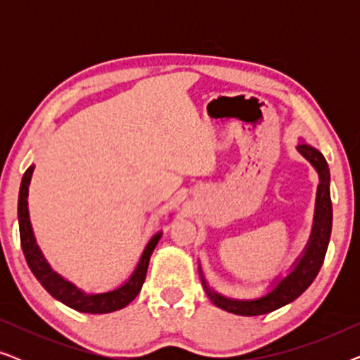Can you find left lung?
<instances>
[{
    "label": "left lung",
    "mask_w": 360,
    "mask_h": 360,
    "mask_svg": "<svg viewBox=\"0 0 360 360\" xmlns=\"http://www.w3.org/2000/svg\"><path fill=\"white\" fill-rule=\"evenodd\" d=\"M298 152L314 167V169H316L319 175L314 223L307 249H304L302 259L295 264V269L292 272H290L283 280H280L277 287H275L272 292L265 295V297L255 300L226 298L223 295L213 292V290L206 285L203 275H201V282L205 285V290L206 293H208L210 300L216 304V307L224 309V311L240 314V316H259V314L275 311V309L282 308L285 304L292 303L293 300H297L300 295L313 283L319 269H321L333 228V203L331 193H329V169L326 159H324L321 152L314 149V147L302 142V144H298Z\"/></svg>",
    "instance_id": "left-lung-1"
}]
</instances>
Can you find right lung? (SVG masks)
<instances>
[{"label": "right lung", "instance_id": "right-lung-1", "mask_svg": "<svg viewBox=\"0 0 360 360\" xmlns=\"http://www.w3.org/2000/svg\"><path fill=\"white\" fill-rule=\"evenodd\" d=\"M34 172V165L24 172L21 190H19V201H18V218H19V236H21V248L26 257L29 269L32 270L34 277H36L44 288L52 295L53 298L62 302L67 307H70L77 311L91 313V314H103L111 313L116 309H121L129 304L137 295H139L142 283L146 280L147 267H149L150 255L154 252L157 243H159L162 233H157L154 238L149 240L146 245L142 257L137 264L134 274L131 278L122 285V287L112 290V292L98 293V295H86L82 290H78L75 285L67 282L60 275L53 272L47 260L41 254V249L37 248L36 238H34L31 221H29V210H27V193L29 184H31V176Z\"/></svg>", "mask_w": 360, "mask_h": 360}]
</instances>
